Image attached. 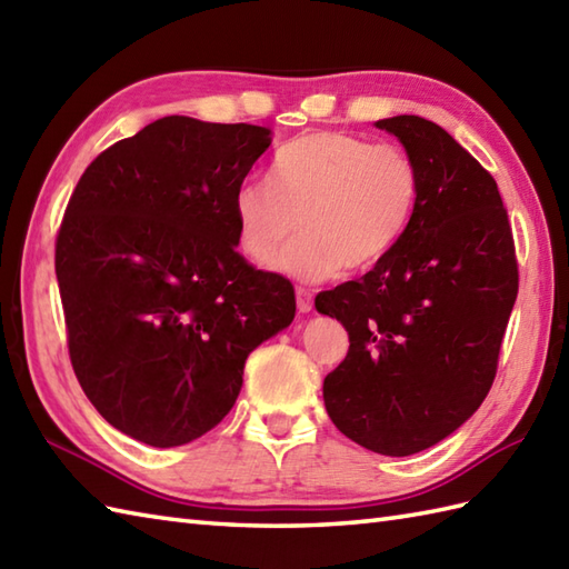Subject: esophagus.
<instances>
[{"mask_svg": "<svg viewBox=\"0 0 569 569\" xmlns=\"http://www.w3.org/2000/svg\"><path fill=\"white\" fill-rule=\"evenodd\" d=\"M296 303H298V312H310L312 310V293L306 291V288H298Z\"/></svg>", "mask_w": 569, "mask_h": 569, "instance_id": "1", "label": "esophagus"}]
</instances>
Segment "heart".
<instances>
[{
    "instance_id": "heart-1",
    "label": "heart",
    "mask_w": 569,
    "mask_h": 569,
    "mask_svg": "<svg viewBox=\"0 0 569 569\" xmlns=\"http://www.w3.org/2000/svg\"><path fill=\"white\" fill-rule=\"evenodd\" d=\"M420 200L413 156L393 143H373L342 131H310L273 156L269 183L237 186L232 212L239 249L306 283L369 271L398 247Z\"/></svg>"
}]
</instances>
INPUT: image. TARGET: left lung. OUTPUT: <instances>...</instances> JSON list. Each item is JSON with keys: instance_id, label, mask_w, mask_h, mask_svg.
Masks as SVG:
<instances>
[{"instance_id": "8db88e82", "label": "left lung", "mask_w": 569, "mask_h": 569, "mask_svg": "<svg viewBox=\"0 0 569 569\" xmlns=\"http://www.w3.org/2000/svg\"><path fill=\"white\" fill-rule=\"evenodd\" d=\"M377 127L416 159L420 200L389 257L316 298L349 332L322 398L349 440L408 457L452 435L487 398L518 266L497 180L471 153L416 114Z\"/></svg>"}]
</instances>
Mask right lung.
Here are the masks:
<instances>
[{
    "label": "right lung",
    "instance_id": "1",
    "mask_svg": "<svg viewBox=\"0 0 569 569\" xmlns=\"http://www.w3.org/2000/svg\"><path fill=\"white\" fill-rule=\"evenodd\" d=\"M271 129L163 117L102 151L56 241L68 349L84 396L151 447L212 430L247 357L293 322V286L237 253L232 200Z\"/></svg>",
    "mask_w": 569,
    "mask_h": 569
}]
</instances>
